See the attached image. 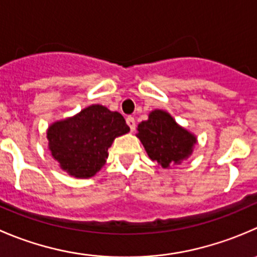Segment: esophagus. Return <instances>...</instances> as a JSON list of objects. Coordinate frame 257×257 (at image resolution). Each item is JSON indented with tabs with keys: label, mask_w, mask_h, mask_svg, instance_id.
<instances>
[{
	"label": "esophagus",
	"mask_w": 257,
	"mask_h": 257,
	"mask_svg": "<svg viewBox=\"0 0 257 257\" xmlns=\"http://www.w3.org/2000/svg\"><path fill=\"white\" fill-rule=\"evenodd\" d=\"M125 120H126V124L129 125V128H131V131L132 132L136 131V119H134L133 116L129 115V116H126Z\"/></svg>",
	"instance_id": "obj_1"
}]
</instances>
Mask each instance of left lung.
Returning a JSON list of instances; mask_svg holds the SVG:
<instances>
[{"label": "left lung", "instance_id": "obj_1", "mask_svg": "<svg viewBox=\"0 0 257 257\" xmlns=\"http://www.w3.org/2000/svg\"><path fill=\"white\" fill-rule=\"evenodd\" d=\"M147 153L163 168L178 166L193 151L196 137L179 126L168 113L154 110L138 125V134Z\"/></svg>", "mask_w": 257, "mask_h": 257}]
</instances>
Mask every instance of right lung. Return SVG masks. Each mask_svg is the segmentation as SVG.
<instances>
[{
	"instance_id": "1",
	"label": "right lung",
	"mask_w": 257,
	"mask_h": 257,
	"mask_svg": "<svg viewBox=\"0 0 257 257\" xmlns=\"http://www.w3.org/2000/svg\"><path fill=\"white\" fill-rule=\"evenodd\" d=\"M128 132L120 113L91 105L73 118L52 124L47 139L52 157L64 171L76 178H89L105 164L114 139Z\"/></svg>"
}]
</instances>
